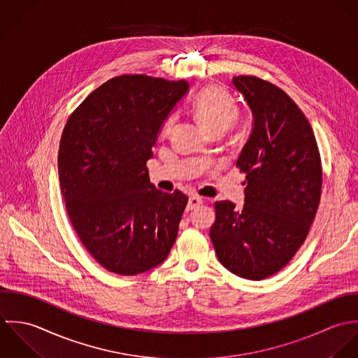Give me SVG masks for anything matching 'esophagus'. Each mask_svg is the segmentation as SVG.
<instances>
[{"label":"esophagus","instance_id":"esophagus-1","mask_svg":"<svg viewBox=\"0 0 358 358\" xmlns=\"http://www.w3.org/2000/svg\"><path fill=\"white\" fill-rule=\"evenodd\" d=\"M202 203H203V199H202V198H199V196H191V198L188 199L187 210H195V209L199 208Z\"/></svg>","mask_w":358,"mask_h":358}]
</instances>
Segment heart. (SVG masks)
Instances as JSON below:
<instances>
[{
    "mask_svg": "<svg viewBox=\"0 0 358 358\" xmlns=\"http://www.w3.org/2000/svg\"><path fill=\"white\" fill-rule=\"evenodd\" d=\"M192 109L201 123L213 134L217 131L225 133L232 123L238 119V106L234 99L221 88L208 87L201 91L194 102ZM174 126V117L170 116L162 129V133L167 136Z\"/></svg>",
    "mask_w": 358,
    "mask_h": 358,
    "instance_id": "b5f03b06",
    "label": "heart"
}]
</instances>
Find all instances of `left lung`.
<instances>
[{"instance_id":"left-lung-1","label":"left lung","mask_w":358,"mask_h":358,"mask_svg":"<svg viewBox=\"0 0 358 358\" xmlns=\"http://www.w3.org/2000/svg\"><path fill=\"white\" fill-rule=\"evenodd\" d=\"M232 84L253 116L236 160L246 173L245 205L215 202L210 239L228 271L259 281L284 268L306 241L321 198V159L308 120L281 88L253 76Z\"/></svg>"}]
</instances>
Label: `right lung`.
<instances>
[{
	"label": "right lung",
	"instance_id": "obj_1",
	"mask_svg": "<svg viewBox=\"0 0 358 358\" xmlns=\"http://www.w3.org/2000/svg\"><path fill=\"white\" fill-rule=\"evenodd\" d=\"M185 80L123 74L91 92L69 117L58 170L81 243L108 271L137 275L166 260L188 198L149 181L164 122L188 92Z\"/></svg>",
	"mask_w": 358,
	"mask_h": 358
}]
</instances>
